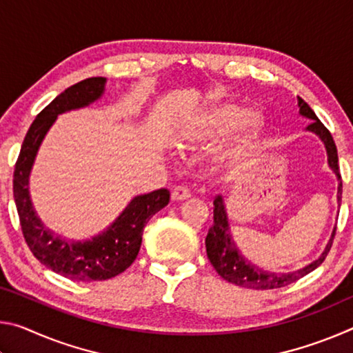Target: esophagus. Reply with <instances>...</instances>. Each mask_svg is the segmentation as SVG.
<instances>
[{
	"label": "esophagus",
	"mask_w": 353,
	"mask_h": 353,
	"mask_svg": "<svg viewBox=\"0 0 353 353\" xmlns=\"http://www.w3.org/2000/svg\"><path fill=\"white\" fill-rule=\"evenodd\" d=\"M190 196H191V193H190L188 188L176 187L174 190H172V193H171V199L172 201H185V199H188Z\"/></svg>",
	"instance_id": "obj_1"
}]
</instances>
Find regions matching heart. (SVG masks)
Here are the masks:
<instances>
[{
	"label": "heart",
	"mask_w": 353,
	"mask_h": 353,
	"mask_svg": "<svg viewBox=\"0 0 353 353\" xmlns=\"http://www.w3.org/2000/svg\"><path fill=\"white\" fill-rule=\"evenodd\" d=\"M235 126V134L227 145L224 151V157L234 159L238 154L243 152L250 141L255 139L261 126V118L256 112H244L241 105L223 103L210 107L204 113L193 119L187 128H185L179 143L181 145H191V143H210L216 140L218 137Z\"/></svg>",
	"instance_id": "obj_1"
}]
</instances>
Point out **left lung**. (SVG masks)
Wrapping results in <instances>:
<instances>
[{"label": "left lung", "instance_id": "obj_1", "mask_svg": "<svg viewBox=\"0 0 353 353\" xmlns=\"http://www.w3.org/2000/svg\"><path fill=\"white\" fill-rule=\"evenodd\" d=\"M299 104V113L302 117L312 119V123L307 126V130L313 132L319 137L322 143L325 145L327 149V157H328V166L333 170L336 174L339 185H338V202L341 201L343 193V183H341V174H339V165H338V151L336 145H334L332 134L328 132V129L321 123V119L314 115L305 101L297 97ZM213 225L208 229V234L205 238V248H207V256L213 265L214 270L221 277L227 282L234 283L236 286H243V288L249 290H276L282 288L290 283H294L296 280L302 279L312 271H314L322 261L325 260L327 254L330 252V248L333 244V236L336 234V227H334L330 241L327 243V248L324 252L321 254L318 260L310 263L302 270H297L294 272H266L261 268L255 266L254 263H250L246 256L238 250L236 244L232 238L230 229H229V221H227L225 207L221 196H216L213 201Z\"/></svg>", "mask_w": 353, "mask_h": 353}]
</instances>
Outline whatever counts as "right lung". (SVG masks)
I'll return each mask as SVG.
<instances>
[{"label":"right lung","mask_w":353,"mask_h":353,"mask_svg":"<svg viewBox=\"0 0 353 353\" xmlns=\"http://www.w3.org/2000/svg\"><path fill=\"white\" fill-rule=\"evenodd\" d=\"M104 85L105 77H88L52 99L29 128L14 170V199L28 248L48 270L79 282H99L126 271L139 255L148 221L170 202V191L165 188L135 196L103 234L87 241H70L52 234L35 213L29 196V174L46 132L57 115L99 99Z\"/></svg>","instance_id":"right-lung-1"}]
</instances>
